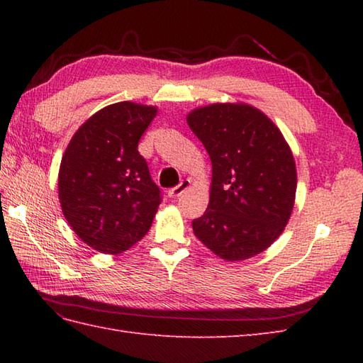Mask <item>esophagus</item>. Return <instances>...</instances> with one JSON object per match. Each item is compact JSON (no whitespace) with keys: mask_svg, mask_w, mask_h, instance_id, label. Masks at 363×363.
Instances as JSON below:
<instances>
[{"mask_svg":"<svg viewBox=\"0 0 363 363\" xmlns=\"http://www.w3.org/2000/svg\"><path fill=\"white\" fill-rule=\"evenodd\" d=\"M189 187H190V181H189V179H184L181 184H177L176 187H173V189H169V190H168V196H169V198H173V199L179 198V196L184 194V191H186Z\"/></svg>","mask_w":363,"mask_h":363,"instance_id":"1","label":"esophagus"}]
</instances>
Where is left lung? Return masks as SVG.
<instances>
[{
    "label": "left lung",
    "mask_w": 363,
    "mask_h": 363,
    "mask_svg": "<svg viewBox=\"0 0 363 363\" xmlns=\"http://www.w3.org/2000/svg\"><path fill=\"white\" fill-rule=\"evenodd\" d=\"M187 123L212 162L211 201L191 221L195 235L234 262L265 251L287 225L296 167L281 130L248 104H211Z\"/></svg>",
    "instance_id": "1"
}]
</instances>
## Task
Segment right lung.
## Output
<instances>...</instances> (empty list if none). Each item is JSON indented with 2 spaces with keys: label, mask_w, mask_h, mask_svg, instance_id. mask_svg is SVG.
Segmentation results:
<instances>
[{
  "label": "right lung",
  "mask_w": 363,
  "mask_h": 363,
  "mask_svg": "<svg viewBox=\"0 0 363 363\" xmlns=\"http://www.w3.org/2000/svg\"><path fill=\"white\" fill-rule=\"evenodd\" d=\"M157 109L129 101L104 107L76 130L59 169L62 212L84 243L106 254L148 233L162 191L137 146Z\"/></svg>",
  "instance_id": "obj_1"
}]
</instances>
